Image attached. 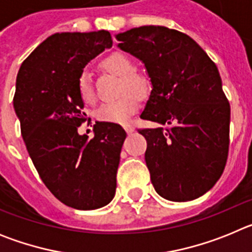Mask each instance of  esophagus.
Instances as JSON below:
<instances>
[{"label":"esophagus","mask_w":252,"mask_h":252,"mask_svg":"<svg viewBox=\"0 0 252 252\" xmlns=\"http://www.w3.org/2000/svg\"><path fill=\"white\" fill-rule=\"evenodd\" d=\"M124 128H125V131H126V132L128 133V135H130V133H132L133 131H135V128H133V126H132V125H130V124L124 125Z\"/></svg>","instance_id":"esophagus-1"}]
</instances>
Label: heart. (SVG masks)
Masks as SVG:
<instances>
[{"mask_svg":"<svg viewBox=\"0 0 252 252\" xmlns=\"http://www.w3.org/2000/svg\"><path fill=\"white\" fill-rule=\"evenodd\" d=\"M101 64L107 72L121 77L120 94L124 95L116 101L102 104L97 112V117L104 122L126 124L139 108L137 97H144L149 92V79L141 73L135 72L132 60L122 53H111L103 58ZM78 93L82 101L86 103H93L95 101V93L91 83V78L86 72L81 73L78 78Z\"/></svg>","mask_w":252,"mask_h":252,"instance_id":"heart-1","label":"heart"}]
</instances>
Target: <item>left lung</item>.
Returning a JSON list of instances; mask_svg holds the SVG:
<instances>
[{"label": "left lung", "instance_id": "obj_1", "mask_svg": "<svg viewBox=\"0 0 252 252\" xmlns=\"http://www.w3.org/2000/svg\"><path fill=\"white\" fill-rule=\"evenodd\" d=\"M116 39L142 60L153 84L141 119L160 126L139 133L154 188L173 202L201 197L221 178L230 145L231 108L217 66L192 37L164 26Z\"/></svg>", "mask_w": 252, "mask_h": 252}]
</instances>
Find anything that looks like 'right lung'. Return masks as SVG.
<instances>
[{
    "label": "right lung",
    "instance_id": "1",
    "mask_svg": "<svg viewBox=\"0 0 252 252\" xmlns=\"http://www.w3.org/2000/svg\"><path fill=\"white\" fill-rule=\"evenodd\" d=\"M111 46L106 30L58 32L22 62L16 78L13 108L29 155L46 188L62 203L82 211L113 199L126 139L124 128L112 122H95L92 139L78 133L87 120L78 78Z\"/></svg>",
    "mask_w": 252,
    "mask_h": 252
}]
</instances>
